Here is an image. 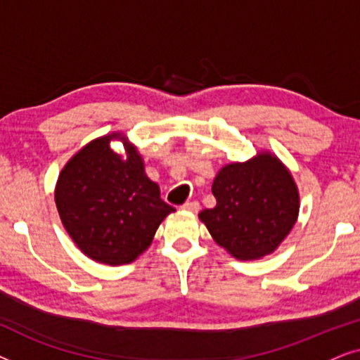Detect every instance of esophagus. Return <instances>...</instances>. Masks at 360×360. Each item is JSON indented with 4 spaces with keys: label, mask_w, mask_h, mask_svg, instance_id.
<instances>
[{
    "label": "esophagus",
    "mask_w": 360,
    "mask_h": 360,
    "mask_svg": "<svg viewBox=\"0 0 360 360\" xmlns=\"http://www.w3.org/2000/svg\"><path fill=\"white\" fill-rule=\"evenodd\" d=\"M181 210L191 211V213H198L200 203H198V201H186L185 205H181Z\"/></svg>",
    "instance_id": "1"
}]
</instances>
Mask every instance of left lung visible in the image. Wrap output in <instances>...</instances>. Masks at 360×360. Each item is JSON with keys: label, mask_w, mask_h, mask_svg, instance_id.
I'll return each instance as SVG.
<instances>
[{"label": "left lung", "mask_w": 360, "mask_h": 360, "mask_svg": "<svg viewBox=\"0 0 360 360\" xmlns=\"http://www.w3.org/2000/svg\"><path fill=\"white\" fill-rule=\"evenodd\" d=\"M211 191L216 206L198 218L216 243L239 260L272 254L297 223L298 188L287 167L270 152L224 165Z\"/></svg>", "instance_id": "1"}]
</instances>
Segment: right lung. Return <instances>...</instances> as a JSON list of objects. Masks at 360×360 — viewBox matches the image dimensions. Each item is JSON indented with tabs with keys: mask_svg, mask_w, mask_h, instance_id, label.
Instances as JSON below:
<instances>
[{
	"mask_svg": "<svg viewBox=\"0 0 360 360\" xmlns=\"http://www.w3.org/2000/svg\"><path fill=\"white\" fill-rule=\"evenodd\" d=\"M112 139L125 142L126 160L112 152ZM56 205L78 249L108 265L139 257L175 211L160 198L139 152L120 132L91 141L67 162L57 180Z\"/></svg>",
	"mask_w": 360,
	"mask_h": 360,
	"instance_id": "add662e5",
	"label": "right lung"
}]
</instances>
